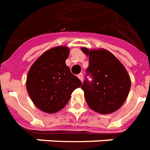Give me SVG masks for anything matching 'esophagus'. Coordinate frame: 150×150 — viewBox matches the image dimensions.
Masks as SVG:
<instances>
[{
	"mask_svg": "<svg viewBox=\"0 0 150 150\" xmlns=\"http://www.w3.org/2000/svg\"><path fill=\"white\" fill-rule=\"evenodd\" d=\"M77 76H78V78H79V79L81 80V81H83V74H78V75H77Z\"/></svg>",
	"mask_w": 150,
	"mask_h": 150,
	"instance_id": "34e87169",
	"label": "esophagus"
}]
</instances>
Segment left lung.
<instances>
[{"label":"left lung","mask_w":150,"mask_h":150,"mask_svg":"<svg viewBox=\"0 0 150 150\" xmlns=\"http://www.w3.org/2000/svg\"><path fill=\"white\" fill-rule=\"evenodd\" d=\"M81 51L88 56L86 71L92 77L91 81L86 78L81 86L88 105L102 114L115 112L129 95V75L118 59L108 50H89L83 47Z\"/></svg>","instance_id":"8db88e82"}]
</instances>
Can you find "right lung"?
I'll use <instances>...</instances> for the list:
<instances>
[{
    "label": "right lung",
    "mask_w": 150,
    "mask_h": 150,
    "mask_svg": "<svg viewBox=\"0 0 150 150\" xmlns=\"http://www.w3.org/2000/svg\"><path fill=\"white\" fill-rule=\"evenodd\" d=\"M69 54L66 46L52 48L38 57L28 73V93L43 112L54 113L62 110L73 91L81 86V81L65 64Z\"/></svg>",
    "instance_id": "1"
}]
</instances>
